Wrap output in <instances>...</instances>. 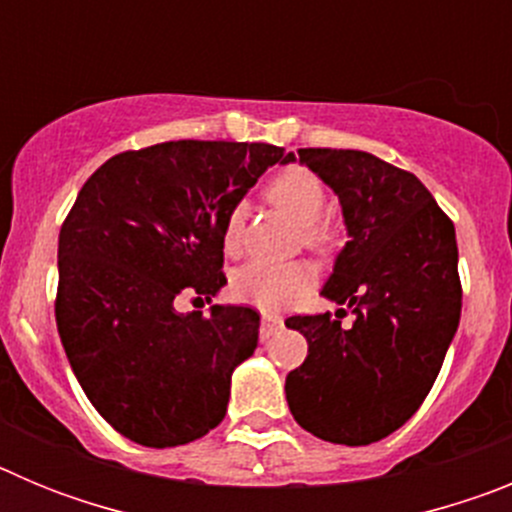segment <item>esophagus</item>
<instances>
[{
  "instance_id": "esophagus-1",
  "label": "esophagus",
  "mask_w": 512,
  "mask_h": 512,
  "mask_svg": "<svg viewBox=\"0 0 512 512\" xmlns=\"http://www.w3.org/2000/svg\"><path fill=\"white\" fill-rule=\"evenodd\" d=\"M279 328H282V318L279 315H271V312L261 315V341H269Z\"/></svg>"
}]
</instances>
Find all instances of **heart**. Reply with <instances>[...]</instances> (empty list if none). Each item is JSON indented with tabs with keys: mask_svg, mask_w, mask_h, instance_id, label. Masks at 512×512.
I'll list each match as a JSON object with an SVG mask.
<instances>
[{
	"mask_svg": "<svg viewBox=\"0 0 512 512\" xmlns=\"http://www.w3.org/2000/svg\"><path fill=\"white\" fill-rule=\"evenodd\" d=\"M266 197L271 205L287 212L297 225L305 228V243L310 248L330 246V233L325 225H320V217L325 215V187L312 171L284 169L266 187ZM243 238V207H233L223 223V246L228 253L241 248ZM312 277L310 266L305 264H269V261H251L243 269L235 271L233 297L238 302L259 307L264 312H279L295 300H300L305 292H310Z\"/></svg>",
	"mask_w": 512,
	"mask_h": 512,
	"instance_id": "b5f03b06",
	"label": "heart"
}]
</instances>
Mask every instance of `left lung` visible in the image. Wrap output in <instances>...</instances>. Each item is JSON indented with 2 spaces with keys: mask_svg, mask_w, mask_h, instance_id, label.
<instances>
[{
  "mask_svg": "<svg viewBox=\"0 0 512 512\" xmlns=\"http://www.w3.org/2000/svg\"><path fill=\"white\" fill-rule=\"evenodd\" d=\"M323 179L341 202L348 243L320 295L346 310L295 315L307 359L287 374L289 410L312 436L366 446L413 418L461 318L454 223L418 176L366 151L300 148L284 164Z\"/></svg>",
  "mask_w": 512,
  "mask_h": 512,
  "instance_id": "obj_1",
  "label": "left lung"
}]
</instances>
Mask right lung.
Wrapping results in <instances>:
<instances>
[{
  "label": "right lung",
  "instance_id": "1",
  "mask_svg": "<svg viewBox=\"0 0 512 512\" xmlns=\"http://www.w3.org/2000/svg\"><path fill=\"white\" fill-rule=\"evenodd\" d=\"M284 148L169 140L87 179L58 235L56 323L97 413L130 441L169 449L225 418L230 377L259 343V312H176L182 292L225 287L223 223Z\"/></svg>",
  "mask_w": 512,
  "mask_h": 512
}]
</instances>
